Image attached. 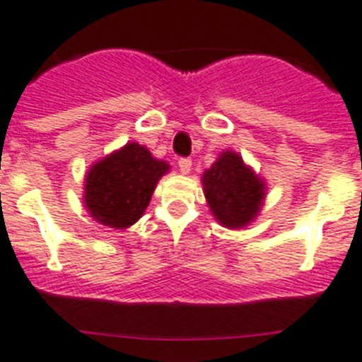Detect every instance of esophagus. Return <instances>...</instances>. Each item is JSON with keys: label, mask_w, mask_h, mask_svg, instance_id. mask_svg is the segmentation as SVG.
<instances>
[{"label": "esophagus", "mask_w": 362, "mask_h": 362, "mask_svg": "<svg viewBox=\"0 0 362 362\" xmlns=\"http://www.w3.org/2000/svg\"><path fill=\"white\" fill-rule=\"evenodd\" d=\"M177 166H179V172L183 173V175H187V173H190V168H192V160H190V158H181Z\"/></svg>", "instance_id": "34e87169"}]
</instances>
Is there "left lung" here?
Here are the masks:
<instances>
[{
    "mask_svg": "<svg viewBox=\"0 0 362 362\" xmlns=\"http://www.w3.org/2000/svg\"><path fill=\"white\" fill-rule=\"evenodd\" d=\"M202 187L215 221L228 230H241L256 221L267 196L265 181L231 149L205 170Z\"/></svg>",
    "mask_w": 362,
    "mask_h": 362,
    "instance_id": "1",
    "label": "left lung"
}]
</instances>
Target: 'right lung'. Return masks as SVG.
Wrapping results in <instances>:
<instances>
[{
	"label": "right lung",
	"instance_id": "right-lung-1",
	"mask_svg": "<svg viewBox=\"0 0 362 362\" xmlns=\"http://www.w3.org/2000/svg\"><path fill=\"white\" fill-rule=\"evenodd\" d=\"M166 160L147 147L129 141L89 168L83 181V205L103 226L125 230L141 218L164 173Z\"/></svg>",
	"mask_w": 362,
	"mask_h": 362
}]
</instances>
